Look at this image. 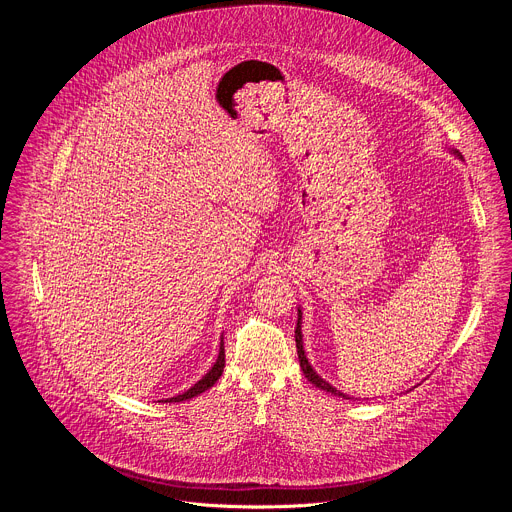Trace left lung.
I'll return each mask as SVG.
<instances>
[{
	"label": "left lung",
	"mask_w": 512,
	"mask_h": 512,
	"mask_svg": "<svg viewBox=\"0 0 512 512\" xmlns=\"http://www.w3.org/2000/svg\"><path fill=\"white\" fill-rule=\"evenodd\" d=\"M452 154H456L458 158H462V154L456 150V148H452L450 150ZM295 346H297V356H299V366H301V370H303V376L307 378V382H311L315 388H319V390H325V392H329V394H333V396H339V398H344V400H350V396L348 394H344V392H339L337 388H333L329 382H325L313 368H311V364H309V360H307V356H305V350H303V335H301V309H297V327H295Z\"/></svg>",
	"instance_id": "obj_1"
}]
</instances>
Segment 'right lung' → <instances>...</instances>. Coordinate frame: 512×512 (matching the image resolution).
<instances>
[{
  "label": "right lung",
  "instance_id": "right-lung-1",
  "mask_svg": "<svg viewBox=\"0 0 512 512\" xmlns=\"http://www.w3.org/2000/svg\"><path fill=\"white\" fill-rule=\"evenodd\" d=\"M223 368H225V342H223V337H221V346H219V356H217V362L213 364V368L195 384V386H191L187 392H183V394H179V396H175V398H166V400H160V402H185V400H191V398H195V396H199V394H203V392H207L211 386H215V382L221 378V374H223Z\"/></svg>",
  "mask_w": 512,
  "mask_h": 512
}]
</instances>
